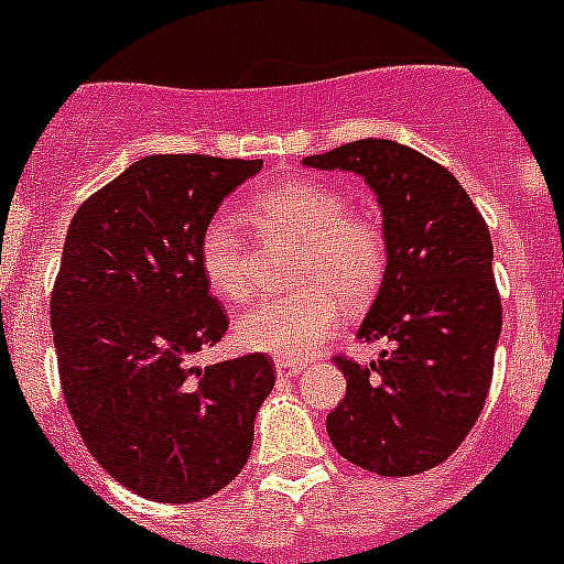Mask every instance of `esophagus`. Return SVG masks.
<instances>
[{
    "mask_svg": "<svg viewBox=\"0 0 564 564\" xmlns=\"http://www.w3.org/2000/svg\"><path fill=\"white\" fill-rule=\"evenodd\" d=\"M307 361H293V358H279L276 361V376L279 378H293L305 370Z\"/></svg>",
    "mask_w": 564,
    "mask_h": 564,
    "instance_id": "esophagus-1",
    "label": "esophagus"
}]
</instances>
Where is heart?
Masks as SVG:
<instances>
[{"label":"heart","mask_w":564,"mask_h":564,"mask_svg":"<svg viewBox=\"0 0 564 564\" xmlns=\"http://www.w3.org/2000/svg\"><path fill=\"white\" fill-rule=\"evenodd\" d=\"M248 217L268 242H302L293 268V285L302 291L259 302L237 318L234 336L246 350L299 361L336 330L344 305L364 307L376 296L387 276V237L370 214L352 212L347 194L307 177L253 197ZM200 268L228 302H246L257 291V253L226 217L203 228Z\"/></svg>","instance_id":"obj_1"}]
</instances>
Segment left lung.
Listing matches in <instances>:
<instances>
[{"mask_svg": "<svg viewBox=\"0 0 564 564\" xmlns=\"http://www.w3.org/2000/svg\"><path fill=\"white\" fill-rule=\"evenodd\" d=\"M305 166L361 174L387 237V276L358 338L390 350L367 367L333 356L347 392L327 435L367 471L421 475L471 432L495 376L502 302L488 226L449 169L395 141L344 143Z\"/></svg>", "mask_w": 564, "mask_h": 564, "instance_id": "obj_1", "label": "left lung"}]
</instances>
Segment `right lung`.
<instances>
[{
  "mask_svg": "<svg viewBox=\"0 0 564 564\" xmlns=\"http://www.w3.org/2000/svg\"><path fill=\"white\" fill-rule=\"evenodd\" d=\"M262 161L149 154L78 206L50 296L58 381L89 455L134 495L197 502L248 463L262 352L192 367L228 330L200 234Z\"/></svg>",
  "mask_w": 564,
  "mask_h": 564,
  "instance_id": "right-lung-1",
  "label": "right lung"
}]
</instances>
